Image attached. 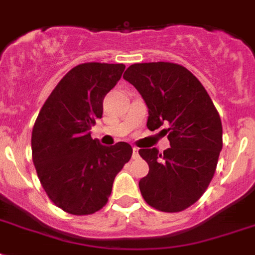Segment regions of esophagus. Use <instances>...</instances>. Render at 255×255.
I'll return each mask as SVG.
<instances>
[{"label":"esophagus","instance_id":"1","mask_svg":"<svg viewBox=\"0 0 255 255\" xmlns=\"http://www.w3.org/2000/svg\"><path fill=\"white\" fill-rule=\"evenodd\" d=\"M132 157H133V159H137V157H139V149L136 147L132 148Z\"/></svg>","mask_w":255,"mask_h":255}]
</instances>
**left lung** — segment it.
<instances>
[{
    "instance_id": "8db88e82",
    "label": "left lung",
    "mask_w": 255,
    "mask_h": 255,
    "mask_svg": "<svg viewBox=\"0 0 255 255\" xmlns=\"http://www.w3.org/2000/svg\"><path fill=\"white\" fill-rule=\"evenodd\" d=\"M123 78L148 107L147 127L165 126L170 148L139 151L149 172L139 181L145 202L161 212H181L201 197L216 172L222 149V124L197 78L169 62L135 63Z\"/></svg>"
}]
</instances>
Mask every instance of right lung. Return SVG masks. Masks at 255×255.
Segmentation results:
<instances>
[{
	"instance_id": "add662e5",
	"label": "right lung",
	"mask_w": 255,
	"mask_h": 255,
	"mask_svg": "<svg viewBox=\"0 0 255 255\" xmlns=\"http://www.w3.org/2000/svg\"><path fill=\"white\" fill-rule=\"evenodd\" d=\"M122 63H82L62 78L41 108L31 133L33 163L46 194L70 214L85 216L108 201L116 174L132 156L119 141L106 147L90 129L103 99L119 82Z\"/></svg>"
}]
</instances>
